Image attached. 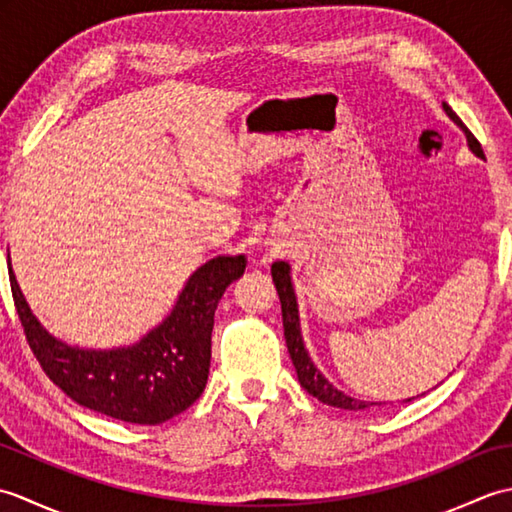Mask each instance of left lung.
Listing matches in <instances>:
<instances>
[{
  "mask_svg": "<svg viewBox=\"0 0 512 512\" xmlns=\"http://www.w3.org/2000/svg\"><path fill=\"white\" fill-rule=\"evenodd\" d=\"M444 112H447L455 123H458L464 134L466 140H469V147L475 151L477 156L484 158V151L480 140H477L469 129L464 127V123L460 121V116L455 114L451 107L444 103ZM270 273H273V281H275V288H277V295L281 301V319H284V334H286V345H288V352L292 358V365L297 369V376H299V383L301 387L312 394L314 398H319L323 405H332V407H341V409H365L369 407L367 400H356L345 396L343 391L336 389L328 378H325L314 363L310 361V356L306 352V347H303L301 341V330H299V310H297V299H295V292H292V284H290V268L286 262H275L273 268H270ZM411 400V398H409ZM376 405V402H372Z\"/></svg>",
  "mask_w": 512,
  "mask_h": 512,
  "instance_id": "8db88e82",
  "label": "left lung"
}]
</instances>
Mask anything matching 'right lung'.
<instances>
[{
	"mask_svg": "<svg viewBox=\"0 0 512 512\" xmlns=\"http://www.w3.org/2000/svg\"><path fill=\"white\" fill-rule=\"evenodd\" d=\"M244 268V255L206 262L191 275L162 325L134 347L110 352L79 350L52 339L30 314L13 270L8 275L26 341L54 385L110 418L160 424L202 396L211 367L215 308Z\"/></svg>",
	"mask_w": 512,
	"mask_h": 512,
	"instance_id": "right-lung-1",
	"label": "right lung"
}]
</instances>
